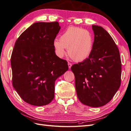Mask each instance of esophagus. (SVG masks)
Returning a JSON list of instances; mask_svg holds the SVG:
<instances>
[{"label": "esophagus", "mask_w": 131, "mask_h": 131, "mask_svg": "<svg viewBox=\"0 0 131 131\" xmlns=\"http://www.w3.org/2000/svg\"><path fill=\"white\" fill-rule=\"evenodd\" d=\"M68 68H69V69H70V68H71V67H72V64H71L70 63L68 62Z\"/></svg>", "instance_id": "obj_1"}]
</instances>
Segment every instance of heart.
I'll use <instances>...</instances> for the list:
<instances>
[{
	"label": "heart",
	"mask_w": 131,
	"mask_h": 131,
	"mask_svg": "<svg viewBox=\"0 0 131 131\" xmlns=\"http://www.w3.org/2000/svg\"><path fill=\"white\" fill-rule=\"evenodd\" d=\"M53 45L56 54L62 58L66 50L69 56L77 62H82L89 58L94 46V37L90 31L76 27H69L61 35L60 40L56 39Z\"/></svg>",
	"instance_id": "obj_1"
}]
</instances>
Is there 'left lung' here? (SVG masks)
Instances as JSON below:
<instances>
[{
	"label": "left lung",
	"instance_id": "1",
	"mask_svg": "<svg viewBox=\"0 0 131 131\" xmlns=\"http://www.w3.org/2000/svg\"><path fill=\"white\" fill-rule=\"evenodd\" d=\"M94 46L86 60L71 67L82 104L100 107L109 102L121 84V62L115 42L103 28L92 25Z\"/></svg>",
	"mask_w": 131,
	"mask_h": 131
}]
</instances>
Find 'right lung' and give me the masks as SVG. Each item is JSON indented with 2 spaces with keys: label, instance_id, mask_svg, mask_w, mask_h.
Listing matches in <instances>:
<instances>
[{
  "label": "right lung",
  "instance_id": "1",
  "mask_svg": "<svg viewBox=\"0 0 131 131\" xmlns=\"http://www.w3.org/2000/svg\"><path fill=\"white\" fill-rule=\"evenodd\" d=\"M60 29L58 22L35 23L15 42L11 57L13 85L30 105L49 104L55 81L68 70V63L57 56L53 45Z\"/></svg>",
  "mask_w": 131,
  "mask_h": 131
}]
</instances>
